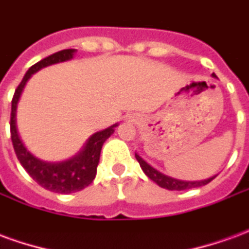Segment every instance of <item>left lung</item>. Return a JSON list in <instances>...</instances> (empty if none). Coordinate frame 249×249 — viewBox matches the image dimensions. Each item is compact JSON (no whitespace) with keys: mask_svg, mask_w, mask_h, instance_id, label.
<instances>
[{"mask_svg":"<svg viewBox=\"0 0 249 249\" xmlns=\"http://www.w3.org/2000/svg\"><path fill=\"white\" fill-rule=\"evenodd\" d=\"M212 77L216 76L212 74ZM136 159H137V161L140 164L141 169L144 171V173H145L146 176L151 178L152 181H155L159 187L165 188L168 191H185V189H191V188L203 187V185H207L208 183H211V181L217 176V175H214L212 178H205V180L187 181V180H180V178H171V176L164 175V173H161L160 171H157L156 168H153L151 164H148L139 153H136Z\"/></svg>","mask_w":249,"mask_h":249,"instance_id":"left-lung-1","label":"left lung"}]
</instances>
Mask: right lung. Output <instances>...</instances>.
Returning a JSON list of instances; mask_svg holds the SVG:
<instances>
[{
  "mask_svg": "<svg viewBox=\"0 0 249 249\" xmlns=\"http://www.w3.org/2000/svg\"><path fill=\"white\" fill-rule=\"evenodd\" d=\"M76 52V49H64V51L53 53L33 66H30L29 71L25 73L21 84L16 89L13 100H12L10 135H12V142H13L17 159L35 181H37L41 187H44L48 191L56 193L77 192L92 183L97 173L100 153H101L104 142L113 133L114 128L119 126V124L116 123L107 129L96 132L88 139L87 142L74 156L64 161L57 162L44 161L38 157H36L25 146L24 141L21 140L18 128H17V104H18L21 93L24 90L26 82L29 81L32 74L41 71L42 68L71 60Z\"/></svg>",
  "mask_w": 249,
  "mask_h": 249,
  "instance_id": "obj_1",
  "label": "right lung"
}]
</instances>
